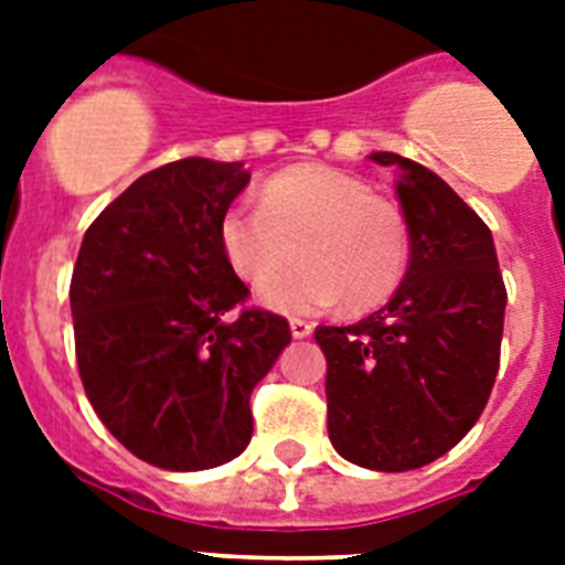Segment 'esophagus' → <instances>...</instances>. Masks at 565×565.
Instances as JSON below:
<instances>
[{"mask_svg": "<svg viewBox=\"0 0 565 565\" xmlns=\"http://www.w3.org/2000/svg\"><path fill=\"white\" fill-rule=\"evenodd\" d=\"M290 331H292V337H296V340H305V337H310L313 334V326H310L308 319H290Z\"/></svg>", "mask_w": 565, "mask_h": 565, "instance_id": "1", "label": "esophagus"}]
</instances>
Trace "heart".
I'll return each instance as SVG.
<instances>
[{
    "label": "heart",
    "instance_id": "1",
    "mask_svg": "<svg viewBox=\"0 0 565 565\" xmlns=\"http://www.w3.org/2000/svg\"><path fill=\"white\" fill-rule=\"evenodd\" d=\"M220 243L248 287H264L292 254L300 257L296 270L260 296L284 313H317L340 299L345 310L366 313L393 299L411 266L402 204L326 163L275 172L260 188V207H231L222 216Z\"/></svg>",
    "mask_w": 565,
    "mask_h": 565
}]
</instances>
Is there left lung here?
I'll use <instances>...</instances> for the list:
<instances>
[{
	"mask_svg": "<svg viewBox=\"0 0 565 565\" xmlns=\"http://www.w3.org/2000/svg\"><path fill=\"white\" fill-rule=\"evenodd\" d=\"M395 184L411 222V266L384 308L354 326H319L328 437L363 469L407 472L437 460L487 407L501 361L508 290L487 222L422 163Z\"/></svg>",
	"mask_w": 565,
	"mask_h": 565,
	"instance_id": "obj_1",
	"label": "left lung"
}]
</instances>
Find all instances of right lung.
<instances>
[{
  "label": "right lung",
  "mask_w": 565,
  "mask_h": 565,
  "mask_svg": "<svg viewBox=\"0 0 565 565\" xmlns=\"http://www.w3.org/2000/svg\"><path fill=\"white\" fill-rule=\"evenodd\" d=\"M243 163L184 158L146 172L93 220L70 308L75 361L102 425L140 460L199 472L252 439V390L290 343L287 319L246 308L220 222Z\"/></svg>",
  "instance_id": "add662e5"
}]
</instances>
